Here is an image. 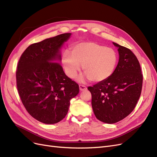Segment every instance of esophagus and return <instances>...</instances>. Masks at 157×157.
Masks as SVG:
<instances>
[{
	"label": "esophagus",
	"instance_id": "esophagus-1",
	"mask_svg": "<svg viewBox=\"0 0 157 157\" xmlns=\"http://www.w3.org/2000/svg\"><path fill=\"white\" fill-rule=\"evenodd\" d=\"M79 89L80 91H84V90H86L87 89V88L85 86H84V85L80 84V85H79Z\"/></svg>",
	"mask_w": 157,
	"mask_h": 157
}]
</instances>
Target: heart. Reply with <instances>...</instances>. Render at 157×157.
Masks as SVG:
<instances>
[{
	"instance_id": "b5f03b06",
	"label": "heart",
	"mask_w": 157,
	"mask_h": 157,
	"mask_svg": "<svg viewBox=\"0 0 157 157\" xmlns=\"http://www.w3.org/2000/svg\"><path fill=\"white\" fill-rule=\"evenodd\" d=\"M71 52L65 51L62 56L65 73L70 78H75L82 65L86 78L93 82H100L110 77L116 68V52L97 42H80L74 45Z\"/></svg>"
}]
</instances>
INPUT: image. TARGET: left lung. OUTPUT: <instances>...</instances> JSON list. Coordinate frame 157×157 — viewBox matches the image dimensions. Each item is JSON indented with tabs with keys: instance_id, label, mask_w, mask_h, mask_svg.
<instances>
[{
	"instance_id": "8db88e82",
	"label": "left lung",
	"mask_w": 157,
	"mask_h": 157,
	"mask_svg": "<svg viewBox=\"0 0 157 157\" xmlns=\"http://www.w3.org/2000/svg\"><path fill=\"white\" fill-rule=\"evenodd\" d=\"M113 43L119 55L116 69L110 77L88 88L95 116L107 124L124 119L132 112L143 83L140 65L134 54L126 47Z\"/></svg>"
}]
</instances>
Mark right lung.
Wrapping results in <instances>:
<instances>
[{"label":"right lung","instance_id":"obj_1","mask_svg":"<svg viewBox=\"0 0 157 157\" xmlns=\"http://www.w3.org/2000/svg\"><path fill=\"white\" fill-rule=\"evenodd\" d=\"M71 35L64 33L33 44L19 60L16 82L21 100L27 112L44 124L63 119L70 100L79 93L78 84L60 64L61 48Z\"/></svg>","mask_w":157,"mask_h":157}]
</instances>
